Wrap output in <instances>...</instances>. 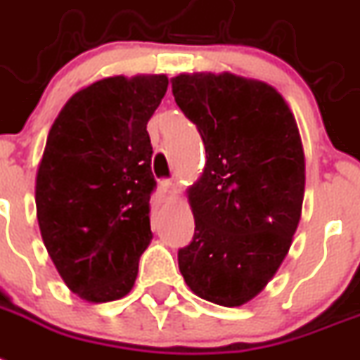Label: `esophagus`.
I'll return each mask as SVG.
<instances>
[{
  "instance_id": "34e87169",
  "label": "esophagus",
  "mask_w": 360,
  "mask_h": 360,
  "mask_svg": "<svg viewBox=\"0 0 360 360\" xmlns=\"http://www.w3.org/2000/svg\"><path fill=\"white\" fill-rule=\"evenodd\" d=\"M160 191L163 193V197H174L178 193V186L173 182V180H167V178H163V180H160Z\"/></svg>"
}]
</instances>
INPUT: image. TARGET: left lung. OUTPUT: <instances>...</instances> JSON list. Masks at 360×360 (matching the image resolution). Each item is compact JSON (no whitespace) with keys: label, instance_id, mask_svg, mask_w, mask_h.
I'll list each match as a JSON object with an SVG mask.
<instances>
[{"label":"left lung","instance_id":"left-lung-1","mask_svg":"<svg viewBox=\"0 0 360 360\" xmlns=\"http://www.w3.org/2000/svg\"><path fill=\"white\" fill-rule=\"evenodd\" d=\"M173 95L206 147L204 173L189 189L195 236L178 250V266L197 296L237 307L269 283L298 228V127L272 86L231 73L178 75Z\"/></svg>","mask_w":360,"mask_h":360}]
</instances>
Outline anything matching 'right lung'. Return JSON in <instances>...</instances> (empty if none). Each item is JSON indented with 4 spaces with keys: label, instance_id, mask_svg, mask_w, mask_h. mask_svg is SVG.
<instances>
[{
    "label": "right lung",
    "instance_id": "right-lung-1",
    "mask_svg": "<svg viewBox=\"0 0 360 360\" xmlns=\"http://www.w3.org/2000/svg\"><path fill=\"white\" fill-rule=\"evenodd\" d=\"M165 75L110 77L66 103L37 174V217L58 274L80 298L103 304L132 289L153 239L156 189L147 123Z\"/></svg>",
    "mask_w": 360,
    "mask_h": 360
}]
</instances>
